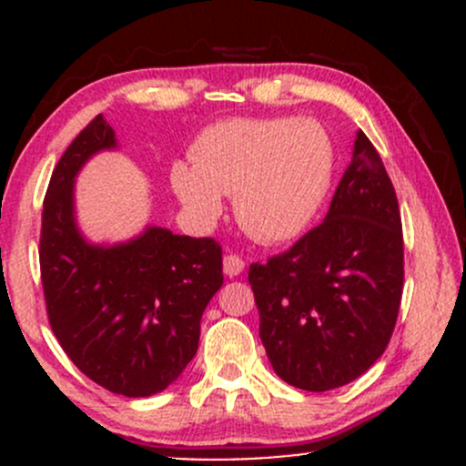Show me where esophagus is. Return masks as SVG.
<instances>
[{"label": "esophagus", "mask_w": 466, "mask_h": 466, "mask_svg": "<svg viewBox=\"0 0 466 466\" xmlns=\"http://www.w3.org/2000/svg\"><path fill=\"white\" fill-rule=\"evenodd\" d=\"M243 269H245V260L240 258L238 254H228L226 258H223V271H226V276L234 278V276H238Z\"/></svg>", "instance_id": "esophagus-1"}]
</instances>
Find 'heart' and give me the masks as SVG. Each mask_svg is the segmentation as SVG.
<instances>
[{
  "mask_svg": "<svg viewBox=\"0 0 466 466\" xmlns=\"http://www.w3.org/2000/svg\"><path fill=\"white\" fill-rule=\"evenodd\" d=\"M192 164L170 168V186L197 226H212L232 195L238 226L260 243H285L313 223L335 170L330 136L293 117H232L197 136Z\"/></svg>",
  "mask_w": 466,
  "mask_h": 466,
  "instance_id": "b5f03b06",
  "label": "heart"
}]
</instances>
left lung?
<instances>
[{"label": "left lung", "mask_w": 466, "mask_h": 466, "mask_svg": "<svg viewBox=\"0 0 466 466\" xmlns=\"http://www.w3.org/2000/svg\"><path fill=\"white\" fill-rule=\"evenodd\" d=\"M248 278L260 341L289 386H346L383 355L403 293V228L366 133H357L324 221L267 263H251Z\"/></svg>", "instance_id": "left-lung-1"}]
</instances>
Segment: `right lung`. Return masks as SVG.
Here are the masks:
<instances>
[{
	"label": "right lung",
	"mask_w": 466,
	"mask_h": 466,
	"mask_svg": "<svg viewBox=\"0 0 466 466\" xmlns=\"http://www.w3.org/2000/svg\"><path fill=\"white\" fill-rule=\"evenodd\" d=\"M116 147L96 116L58 159L44 199L39 263L47 319L85 377L122 397H151L184 372L199 346L201 315L223 285L215 238L164 228L129 243L89 245L74 221V177Z\"/></svg>",
	"instance_id": "obj_1"
}]
</instances>
